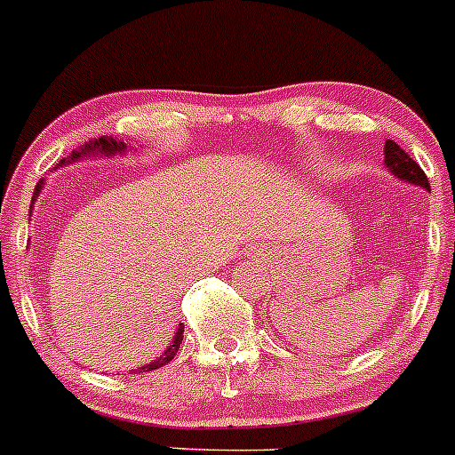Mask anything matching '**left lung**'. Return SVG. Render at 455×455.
Returning <instances> with one entry per match:
<instances>
[{
  "mask_svg": "<svg viewBox=\"0 0 455 455\" xmlns=\"http://www.w3.org/2000/svg\"><path fill=\"white\" fill-rule=\"evenodd\" d=\"M385 166L395 175L398 180L409 184H416V187L425 188V191H431L429 180H427L425 171L418 166V162H413L409 157V153H404L394 140H387L385 144Z\"/></svg>",
  "mask_w": 455,
  "mask_h": 455,
  "instance_id": "1",
  "label": "left lung"
}]
</instances>
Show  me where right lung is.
Listing matches in <instances>:
<instances>
[{
  "instance_id": "right-lung-1",
  "label": "right lung",
  "mask_w": 455,
  "mask_h": 455,
  "mask_svg": "<svg viewBox=\"0 0 455 455\" xmlns=\"http://www.w3.org/2000/svg\"><path fill=\"white\" fill-rule=\"evenodd\" d=\"M124 151H126V144L124 142H117V140L108 138V135H101V138L91 140V142L84 144V147L79 148V151L70 153V156L66 157V160H61L57 166H64V164H68V162L79 160V157H91V156H106V157H108V156H116V153H124ZM42 184H44V180H39L37 187H35L33 200L39 196V191H42ZM182 339H184V326L180 324L178 331H175L173 339H171L169 349H166L164 354L160 355V358L153 360V363H148V364H144V367H140L138 371L140 373H147V371H153V369H160V367H164V364H169L171 360L175 358V354H178L180 345H182Z\"/></svg>"
}]
</instances>
